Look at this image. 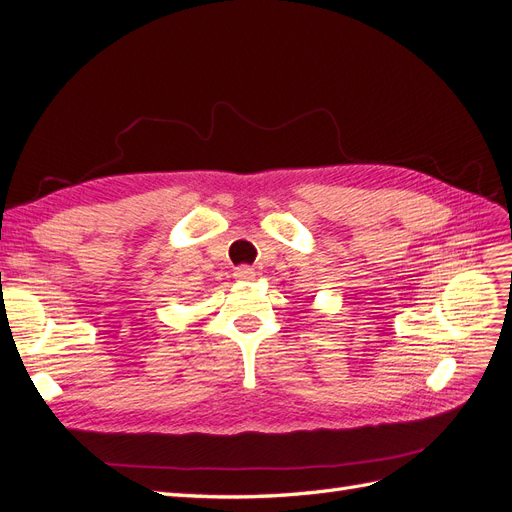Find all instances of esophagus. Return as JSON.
I'll use <instances>...</instances> for the list:
<instances>
[{"instance_id": "34e87169", "label": "esophagus", "mask_w": 512, "mask_h": 512, "mask_svg": "<svg viewBox=\"0 0 512 512\" xmlns=\"http://www.w3.org/2000/svg\"><path fill=\"white\" fill-rule=\"evenodd\" d=\"M256 277V271L250 269V267H237L235 269V280L239 282H252Z\"/></svg>"}]
</instances>
